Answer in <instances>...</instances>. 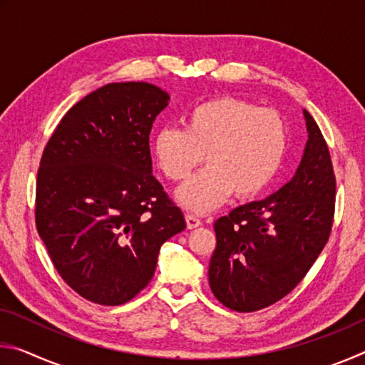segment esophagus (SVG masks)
<instances>
[{
	"mask_svg": "<svg viewBox=\"0 0 365 365\" xmlns=\"http://www.w3.org/2000/svg\"><path fill=\"white\" fill-rule=\"evenodd\" d=\"M185 220H187V227L188 228H196V227H200L202 222H201V219L197 217V215H195V214H187L185 215Z\"/></svg>",
	"mask_w": 365,
	"mask_h": 365,
	"instance_id": "esophagus-1",
	"label": "esophagus"
}]
</instances>
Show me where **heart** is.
<instances>
[{"label":"heart","mask_w":365,"mask_h":365,"mask_svg":"<svg viewBox=\"0 0 365 365\" xmlns=\"http://www.w3.org/2000/svg\"><path fill=\"white\" fill-rule=\"evenodd\" d=\"M287 123L274 109L240 98H215L185 115V130L163 127L154 135L153 153L170 180L187 178L202 158L207 168L177 191L183 207L207 212L228 196H256L269 187L287 153Z\"/></svg>","instance_id":"heart-1"}]
</instances>
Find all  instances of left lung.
Instances as JSON below:
<instances>
[{
  "label": "left lung",
  "instance_id": "left-lung-1",
  "mask_svg": "<svg viewBox=\"0 0 365 365\" xmlns=\"http://www.w3.org/2000/svg\"><path fill=\"white\" fill-rule=\"evenodd\" d=\"M307 141L292 180L261 201L215 220L209 287L222 304L255 312L287 296L330 237L335 174L325 140L304 109Z\"/></svg>",
  "mask_w": 365,
  "mask_h": 365
}]
</instances>
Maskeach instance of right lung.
Segmentation results:
<instances>
[{
	"label": "right lung",
	"mask_w": 365,
	"mask_h": 365,
	"mask_svg": "<svg viewBox=\"0 0 365 365\" xmlns=\"http://www.w3.org/2000/svg\"><path fill=\"white\" fill-rule=\"evenodd\" d=\"M169 100L146 82L104 85L67 110L43 151L36 230L63 280L96 304L137 296L160 246L187 227L153 175L150 132Z\"/></svg>",
	"instance_id": "add662e5"
}]
</instances>
